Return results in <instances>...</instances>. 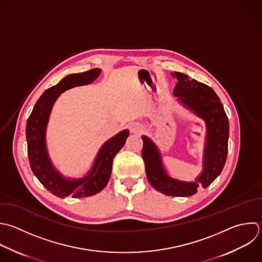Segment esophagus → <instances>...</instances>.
<instances>
[{
    "label": "esophagus",
    "mask_w": 262,
    "mask_h": 262,
    "mask_svg": "<svg viewBox=\"0 0 262 262\" xmlns=\"http://www.w3.org/2000/svg\"><path fill=\"white\" fill-rule=\"evenodd\" d=\"M129 129L132 133H141L144 130V126L138 122H133L129 125Z\"/></svg>",
    "instance_id": "1"
}]
</instances>
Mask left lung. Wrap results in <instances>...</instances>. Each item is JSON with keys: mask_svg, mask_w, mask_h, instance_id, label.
Masks as SVG:
<instances>
[{"mask_svg": "<svg viewBox=\"0 0 262 262\" xmlns=\"http://www.w3.org/2000/svg\"><path fill=\"white\" fill-rule=\"evenodd\" d=\"M177 79L173 94L193 111L207 124V141L204 171L193 182H182L170 178L163 169L160 154L146 136H142V158L149 183L160 192L173 196H189L200 186L207 188L221 173L227 157L229 124L223 105L214 90L182 73L174 72Z\"/></svg>", "mask_w": 262, "mask_h": 262, "instance_id": "obj_1", "label": "left lung"}]
</instances>
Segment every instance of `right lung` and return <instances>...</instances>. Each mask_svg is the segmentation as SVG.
Segmentation results:
<instances>
[{"label":"right lung","instance_id":"1","mask_svg":"<svg viewBox=\"0 0 262 262\" xmlns=\"http://www.w3.org/2000/svg\"><path fill=\"white\" fill-rule=\"evenodd\" d=\"M100 73L99 69H92L81 74H74L62 79L57 85L47 89L38 99L27 122L28 155L32 171L40 182L54 195L80 199L90 196L101 191L107 184L115 156L124 146L129 131L124 130L107 140L99 150L91 172L83 179L68 180L53 168L46 150L45 130L50 111L56 98L66 90L86 85L95 80Z\"/></svg>","mask_w":262,"mask_h":262}]
</instances>
